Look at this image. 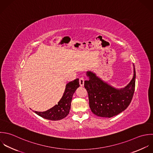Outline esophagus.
I'll list each match as a JSON object with an SVG mask.
<instances>
[{"mask_svg": "<svg viewBox=\"0 0 153 153\" xmlns=\"http://www.w3.org/2000/svg\"><path fill=\"white\" fill-rule=\"evenodd\" d=\"M84 82H85V79H83V77H80L79 79V83L81 86H84Z\"/></svg>", "mask_w": 153, "mask_h": 153, "instance_id": "esophagus-1", "label": "esophagus"}]
</instances>
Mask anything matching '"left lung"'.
Segmentation results:
<instances>
[{"label":"left lung","instance_id":"left-lung-1","mask_svg":"<svg viewBox=\"0 0 153 153\" xmlns=\"http://www.w3.org/2000/svg\"><path fill=\"white\" fill-rule=\"evenodd\" d=\"M134 76L124 88L118 89L111 86L91 71H86L88 80L85 88L88 91L89 107L97 116L110 118L125 110L130 104L135 87L136 73L134 64Z\"/></svg>","mask_w":153,"mask_h":153}]
</instances>
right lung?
<instances>
[{
    "label": "right lung",
    "instance_id": "add662e5",
    "mask_svg": "<svg viewBox=\"0 0 153 153\" xmlns=\"http://www.w3.org/2000/svg\"><path fill=\"white\" fill-rule=\"evenodd\" d=\"M79 86V79L68 82L65 86L62 98L57 104L45 111H34V113L38 116L50 120H59L65 118L69 113L73 95Z\"/></svg>",
    "mask_w": 153,
    "mask_h": 153
}]
</instances>
